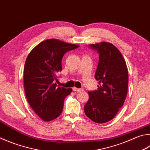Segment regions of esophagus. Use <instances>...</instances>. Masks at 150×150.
Masks as SVG:
<instances>
[{"mask_svg": "<svg viewBox=\"0 0 150 150\" xmlns=\"http://www.w3.org/2000/svg\"><path fill=\"white\" fill-rule=\"evenodd\" d=\"M73 91L74 92H81V91H83V89L77 88H75V87H73Z\"/></svg>", "mask_w": 150, "mask_h": 150, "instance_id": "esophagus-1", "label": "esophagus"}]
</instances>
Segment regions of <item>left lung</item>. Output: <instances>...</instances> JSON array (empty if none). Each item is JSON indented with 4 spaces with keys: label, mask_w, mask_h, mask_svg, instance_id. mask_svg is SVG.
Here are the masks:
<instances>
[{
    "label": "left lung",
    "mask_w": 150,
    "mask_h": 150,
    "mask_svg": "<svg viewBox=\"0 0 150 150\" xmlns=\"http://www.w3.org/2000/svg\"><path fill=\"white\" fill-rule=\"evenodd\" d=\"M99 54L95 73L98 88L88 92L84 113L92 121L104 123L114 118L126 99L129 74L121 53L113 45L102 42L89 46Z\"/></svg>",
    "instance_id": "obj_1"
}]
</instances>
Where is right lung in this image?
<instances>
[{"instance_id":"1","label":"right lung","mask_w":150,"mask_h":150,"mask_svg":"<svg viewBox=\"0 0 150 150\" xmlns=\"http://www.w3.org/2000/svg\"><path fill=\"white\" fill-rule=\"evenodd\" d=\"M78 47L58 39H47L33 49L26 59L23 73L25 96L43 121H52L62 112L64 99L72 89L57 86V73L62 71L64 54Z\"/></svg>"}]
</instances>
